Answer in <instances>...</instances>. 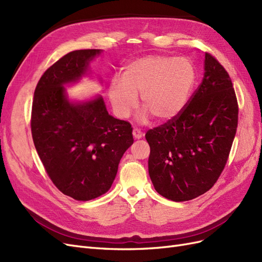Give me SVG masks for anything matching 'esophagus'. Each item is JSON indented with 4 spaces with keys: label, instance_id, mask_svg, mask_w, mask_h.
<instances>
[{
    "label": "esophagus",
    "instance_id": "1",
    "mask_svg": "<svg viewBox=\"0 0 262 262\" xmlns=\"http://www.w3.org/2000/svg\"><path fill=\"white\" fill-rule=\"evenodd\" d=\"M132 134H133L134 139H141L142 137H143V133H142V131L140 129H137V128L133 129Z\"/></svg>",
    "mask_w": 262,
    "mask_h": 262
}]
</instances>
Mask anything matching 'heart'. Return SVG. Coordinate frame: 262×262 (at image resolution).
<instances>
[{"mask_svg":"<svg viewBox=\"0 0 262 262\" xmlns=\"http://www.w3.org/2000/svg\"><path fill=\"white\" fill-rule=\"evenodd\" d=\"M195 81L191 62L185 58L152 54L126 64L121 73V82L109 85V99L116 116L128 118L138 107L141 95L145 108L141 119L149 115L157 121L167 122L175 119L186 107Z\"/></svg>","mask_w":262,"mask_h":262,"instance_id":"b5f03b06","label":"heart"}]
</instances>
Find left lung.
Here are the masks:
<instances>
[{
    "mask_svg": "<svg viewBox=\"0 0 262 262\" xmlns=\"http://www.w3.org/2000/svg\"><path fill=\"white\" fill-rule=\"evenodd\" d=\"M238 123V104L226 70L205 53L201 84L178 117L146 132L148 173L166 199L192 200L223 171Z\"/></svg>",
    "mask_w": 262,
    "mask_h": 262,
    "instance_id": "left-lung-1",
    "label": "left lung"
}]
</instances>
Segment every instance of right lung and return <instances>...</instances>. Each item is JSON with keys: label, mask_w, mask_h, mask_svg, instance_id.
<instances>
[{"label": "right lung", "mask_w": 262, "mask_h": 262, "mask_svg": "<svg viewBox=\"0 0 262 262\" xmlns=\"http://www.w3.org/2000/svg\"><path fill=\"white\" fill-rule=\"evenodd\" d=\"M100 52L75 50L55 62L39 80L31 109V134L43 167L54 186L77 201L108 191L133 143L131 124L110 116L101 96L80 102L67 97L63 86L85 75Z\"/></svg>", "instance_id": "1"}]
</instances>
